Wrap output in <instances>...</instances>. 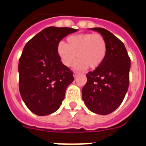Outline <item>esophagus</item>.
<instances>
[{
	"mask_svg": "<svg viewBox=\"0 0 146 146\" xmlns=\"http://www.w3.org/2000/svg\"><path fill=\"white\" fill-rule=\"evenodd\" d=\"M78 72H74V78H77V77H78Z\"/></svg>",
	"mask_w": 146,
	"mask_h": 146,
	"instance_id": "obj_1",
	"label": "esophagus"
}]
</instances>
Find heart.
I'll return each instance as SVG.
<instances>
[{
	"label": "heart",
	"mask_w": 146,
	"mask_h": 146,
	"mask_svg": "<svg viewBox=\"0 0 146 146\" xmlns=\"http://www.w3.org/2000/svg\"><path fill=\"white\" fill-rule=\"evenodd\" d=\"M61 62L69 67L75 60L74 68L86 70L88 67L96 69L103 63L107 56L108 44L104 37L98 33H80L66 38V44L59 42L56 48Z\"/></svg>",
	"instance_id": "obj_1"
}]
</instances>
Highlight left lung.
<instances>
[{"label": "left lung", "mask_w": 146, "mask_h": 146, "mask_svg": "<svg viewBox=\"0 0 146 146\" xmlns=\"http://www.w3.org/2000/svg\"><path fill=\"white\" fill-rule=\"evenodd\" d=\"M90 30L104 37L108 52L103 63L86 74L82 99L90 111L108 115L119 108L127 93L131 60L125 44L112 33L101 27Z\"/></svg>", "instance_id": "1"}]
</instances>
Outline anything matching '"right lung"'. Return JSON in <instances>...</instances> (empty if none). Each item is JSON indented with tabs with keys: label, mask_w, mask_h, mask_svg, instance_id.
I'll return each instance as SVG.
<instances>
[{
	"label": "right lung",
	"mask_w": 146,
	"mask_h": 146,
	"mask_svg": "<svg viewBox=\"0 0 146 146\" xmlns=\"http://www.w3.org/2000/svg\"><path fill=\"white\" fill-rule=\"evenodd\" d=\"M69 27H49L26 44L19 62V91L28 109L44 116L56 112L73 80V73L62 64L57 44L78 31Z\"/></svg>",
	"instance_id": "add662e5"
}]
</instances>
